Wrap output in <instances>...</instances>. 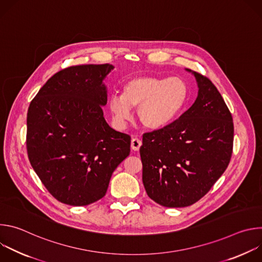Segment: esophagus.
I'll use <instances>...</instances> for the list:
<instances>
[{
	"label": "esophagus",
	"mask_w": 262,
	"mask_h": 262,
	"mask_svg": "<svg viewBox=\"0 0 262 262\" xmlns=\"http://www.w3.org/2000/svg\"><path fill=\"white\" fill-rule=\"evenodd\" d=\"M141 145H142V142H141V140H140V139H138V138H134V139H132L130 146H132V149H133L134 151H139V149H140Z\"/></svg>",
	"instance_id": "1"
}]
</instances>
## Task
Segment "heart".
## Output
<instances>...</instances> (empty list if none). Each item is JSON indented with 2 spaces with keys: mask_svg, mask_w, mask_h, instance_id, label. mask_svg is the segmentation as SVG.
Segmentation results:
<instances>
[{
  "mask_svg": "<svg viewBox=\"0 0 262 262\" xmlns=\"http://www.w3.org/2000/svg\"><path fill=\"white\" fill-rule=\"evenodd\" d=\"M189 97V86L181 78L137 76L125 82L121 95L110 96L108 108L118 126L129 121L132 110L137 108L141 124L147 129L158 130L182 114Z\"/></svg>",
  "mask_w": 262,
  "mask_h": 262,
  "instance_id": "obj_1",
  "label": "heart"
}]
</instances>
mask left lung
Returning a JSON list of instances; mask_svg holds the SVG:
<instances>
[{
    "label": "left lung",
    "instance_id": "1",
    "mask_svg": "<svg viewBox=\"0 0 262 262\" xmlns=\"http://www.w3.org/2000/svg\"><path fill=\"white\" fill-rule=\"evenodd\" d=\"M198 96L168 126L143 136L142 180L148 197L165 207L200 200L228 167L233 122L215 86L196 71Z\"/></svg>",
    "mask_w": 262,
    "mask_h": 262
}]
</instances>
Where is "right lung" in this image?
Wrapping results in <instances>:
<instances>
[{"label":"right lung","mask_w":262,"mask_h":262,"mask_svg":"<svg viewBox=\"0 0 262 262\" xmlns=\"http://www.w3.org/2000/svg\"><path fill=\"white\" fill-rule=\"evenodd\" d=\"M111 64L65 68L43 85L27 115L32 168L58 201L84 206L101 199L130 151V137L103 117Z\"/></svg>","instance_id":"obj_1"}]
</instances>
